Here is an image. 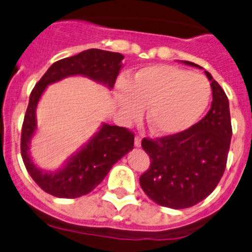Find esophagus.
<instances>
[{"label": "esophagus", "mask_w": 252, "mask_h": 252, "mask_svg": "<svg viewBox=\"0 0 252 252\" xmlns=\"http://www.w3.org/2000/svg\"><path fill=\"white\" fill-rule=\"evenodd\" d=\"M141 141H142V139H141V137H139V136L134 137V146L141 147Z\"/></svg>", "instance_id": "esophagus-1"}]
</instances>
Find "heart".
<instances>
[{"instance_id":"heart-1","label":"heart","mask_w":252,"mask_h":252,"mask_svg":"<svg viewBox=\"0 0 252 252\" xmlns=\"http://www.w3.org/2000/svg\"><path fill=\"white\" fill-rule=\"evenodd\" d=\"M211 83L206 77L169 64L143 67L115 87V100L126 121L138 120L147 108V123L160 136L195 125L208 108Z\"/></svg>"}]
</instances>
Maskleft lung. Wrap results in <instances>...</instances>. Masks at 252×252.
I'll return each mask as SVG.
<instances>
[{"label": "left lung", "mask_w": 252, "mask_h": 252, "mask_svg": "<svg viewBox=\"0 0 252 252\" xmlns=\"http://www.w3.org/2000/svg\"><path fill=\"white\" fill-rule=\"evenodd\" d=\"M189 66L201 68L193 62ZM211 81L213 101L207 115L186 131L157 139H142L151 166L139 178L142 190L163 207L183 210L205 200L223 176L231 139L229 101L221 87Z\"/></svg>", "instance_id": "8db88e82"}]
</instances>
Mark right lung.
<instances>
[{
	"mask_svg": "<svg viewBox=\"0 0 252 252\" xmlns=\"http://www.w3.org/2000/svg\"><path fill=\"white\" fill-rule=\"evenodd\" d=\"M123 60L124 56L119 52L86 50L52 63L32 91L22 127L21 152L29 175L45 192L60 198L87 195L104 180L114 164L133 148L132 132L125 127L103 124L99 131L57 170L39 169L29 153L36 131V106L46 87L67 77L83 76L111 89L123 67Z\"/></svg>",
	"mask_w": 252,
	"mask_h": 252,
	"instance_id": "obj_1",
	"label": "right lung"
}]
</instances>
